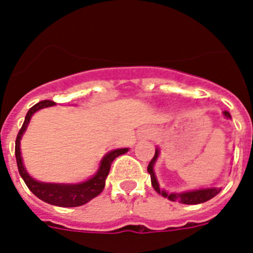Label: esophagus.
Returning a JSON list of instances; mask_svg holds the SVG:
<instances>
[{
	"instance_id": "esophagus-1",
	"label": "esophagus",
	"mask_w": 253,
	"mask_h": 253,
	"mask_svg": "<svg viewBox=\"0 0 253 253\" xmlns=\"http://www.w3.org/2000/svg\"><path fill=\"white\" fill-rule=\"evenodd\" d=\"M149 133H151V131H149L148 129H143V130H140L139 135H140V137H142V138H148L149 135H151V134H149Z\"/></svg>"
}]
</instances>
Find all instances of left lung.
<instances>
[{
    "mask_svg": "<svg viewBox=\"0 0 253 253\" xmlns=\"http://www.w3.org/2000/svg\"><path fill=\"white\" fill-rule=\"evenodd\" d=\"M223 114H224V116L227 118V119H231V114L228 113V111H224ZM158 154H160V151L156 149L154 157L152 158V161L149 162L147 171H148L149 175H151L152 186H153V189L156 190L160 195L169 199L171 202H178L187 205H195V204H200V203L208 202V200H210V199L214 198V196L218 195V194L220 193V190H222L220 187H209V189L193 190V191H186V193H180V194H175V193L169 194L166 193L163 189H160V185H158V181L157 178H156V175H154V171H153L154 162L157 161Z\"/></svg>",
    "mask_w": 253,
    "mask_h": 253,
    "instance_id": "obj_1",
    "label": "left lung"
}]
</instances>
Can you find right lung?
<instances>
[{"label":"right lung","instance_id":"1","mask_svg":"<svg viewBox=\"0 0 253 253\" xmlns=\"http://www.w3.org/2000/svg\"><path fill=\"white\" fill-rule=\"evenodd\" d=\"M53 105H55V102L50 101V100H44V101L38 102L34 106L30 107V110L26 114L24 124H22L19 134H17L16 143H15V156H16L17 169H19L20 176L22 177V180L25 181L29 190L40 200H43L48 204L57 205V207H81V205L86 204L90 200H92L93 198H96L104 190L105 180L109 175L111 163L116 157H119L120 154L126 153L128 148H119L109 152L101 160L99 171L84 182H80V184H48V182H40V181L34 180L26 172L25 167L22 165L21 152H20V139H21L24 131L28 128L33 114H35L40 109L53 106Z\"/></svg>","mask_w":253,"mask_h":253}]
</instances>
